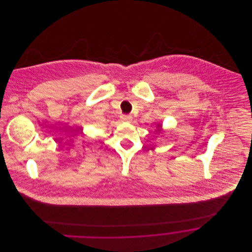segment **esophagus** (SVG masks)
<instances>
[{"mask_svg":"<svg viewBox=\"0 0 252 252\" xmlns=\"http://www.w3.org/2000/svg\"><path fill=\"white\" fill-rule=\"evenodd\" d=\"M132 119H133V117L131 115H128V114H123L121 116V120L124 121V122H130Z\"/></svg>","mask_w":252,"mask_h":252,"instance_id":"obj_1","label":"esophagus"}]
</instances>
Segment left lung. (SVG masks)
Wrapping results in <instances>:
<instances>
[{
  "label": "left lung",
  "mask_w": 252,
  "mask_h": 252,
  "mask_svg": "<svg viewBox=\"0 0 252 252\" xmlns=\"http://www.w3.org/2000/svg\"><path fill=\"white\" fill-rule=\"evenodd\" d=\"M158 127H159V126H158ZM159 130H160V129H159Z\"/></svg>",
  "instance_id": "8db88e82"
}]
</instances>
